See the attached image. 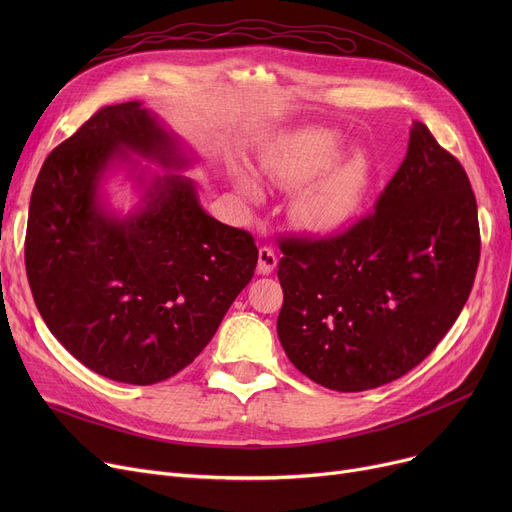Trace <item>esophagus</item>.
<instances>
[{
  "label": "esophagus",
  "instance_id": "esophagus-1",
  "mask_svg": "<svg viewBox=\"0 0 512 512\" xmlns=\"http://www.w3.org/2000/svg\"><path fill=\"white\" fill-rule=\"evenodd\" d=\"M278 265V257L274 253V249L270 247H261L259 249V263H257V272L263 276H270Z\"/></svg>",
  "mask_w": 512,
  "mask_h": 512
}]
</instances>
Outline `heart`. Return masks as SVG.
Listing matches in <instances>:
<instances>
[{
  "label": "heart",
  "mask_w": 512,
  "mask_h": 512,
  "mask_svg": "<svg viewBox=\"0 0 512 512\" xmlns=\"http://www.w3.org/2000/svg\"><path fill=\"white\" fill-rule=\"evenodd\" d=\"M342 134L330 128H303L282 137L259 159V172L272 184L299 188L290 215L301 230L332 236L357 220L365 207L373 168L365 151L353 149L341 159ZM240 195L261 199V186L251 174H236Z\"/></svg>",
  "instance_id": "obj_1"
}]
</instances>
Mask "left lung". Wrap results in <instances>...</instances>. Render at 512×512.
Segmentation results:
<instances>
[{"label":"left lung","instance_id":"left-lung-1","mask_svg":"<svg viewBox=\"0 0 512 512\" xmlns=\"http://www.w3.org/2000/svg\"><path fill=\"white\" fill-rule=\"evenodd\" d=\"M479 222L459 159L413 122L375 211L330 238H282L278 338L319 386L361 392L417 367L463 311Z\"/></svg>","mask_w":512,"mask_h":512}]
</instances>
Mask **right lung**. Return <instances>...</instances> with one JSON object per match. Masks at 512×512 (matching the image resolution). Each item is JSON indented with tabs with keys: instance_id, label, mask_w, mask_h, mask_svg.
<instances>
[{
	"instance_id": "right-lung-1",
	"label": "right lung",
	"mask_w": 512,
	"mask_h": 512,
	"mask_svg": "<svg viewBox=\"0 0 512 512\" xmlns=\"http://www.w3.org/2000/svg\"><path fill=\"white\" fill-rule=\"evenodd\" d=\"M174 134L141 101L107 105L53 149L37 176L24 263L35 305L66 351L91 371L149 386L203 351L257 265L249 232L211 218ZM128 167L144 188L124 219L100 182Z\"/></svg>"
}]
</instances>
